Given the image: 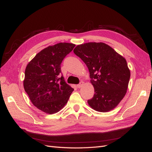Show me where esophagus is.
<instances>
[{"mask_svg":"<svg viewBox=\"0 0 152 152\" xmlns=\"http://www.w3.org/2000/svg\"><path fill=\"white\" fill-rule=\"evenodd\" d=\"M83 84H84L83 82H80L79 84H77V87H78V88H80V87H82V86L83 85Z\"/></svg>","mask_w":152,"mask_h":152,"instance_id":"1","label":"esophagus"}]
</instances>
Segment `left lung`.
I'll list each match as a JSON object with an SVG mask.
<instances>
[{"label":"left lung","instance_id":"8db88e82","mask_svg":"<svg viewBox=\"0 0 152 152\" xmlns=\"http://www.w3.org/2000/svg\"><path fill=\"white\" fill-rule=\"evenodd\" d=\"M73 52L88 68L94 86L95 93L87 101L89 105L100 112L115 108L126 95L130 79L126 59L103 42L78 45Z\"/></svg>","mask_w":152,"mask_h":152}]
</instances>
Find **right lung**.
I'll use <instances>...</instances> for the list:
<instances>
[{
	"label": "right lung",
	"instance_id": "1",
	"mask_svg": "<svg viewBox=\"0 0 152 152\" xmlns=\"http://www.w3.org/2000/svg\"><path fill=\"white\" fill-rule=\"evenodd\" d=\"M75 46L61 42L41 50L27 65L23 86L33 104L46 113L59 112L73 89L61 75V63Z\"/></svg>",
	"mask_w": 152,
	"mask_h": 152
}]
</instances>
